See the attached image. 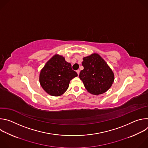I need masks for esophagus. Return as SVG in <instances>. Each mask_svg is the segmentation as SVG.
I'll return each mask as SVG.
<instances>
[{
  "mask_svg": "<svg viewBox=\"0 0 148 148\" xmlns=\"http://www.w3.org/2000/svg\"><path fill=\"white\" fill-rule=\"evenodd\" d=\"M77 73L78 75H79V70H77Z\"/></svg>",
  "mask_w": 148,
  "mask_h": 148,
  "instance_id": "1",
  "label": "esophagus"
}]
</instances>
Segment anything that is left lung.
<instances>
[{"label":"left lung","instance_id":"left-lung-1","mask_svg":"<svg viewBox=\"0 0 148 148\" xmlns=\"http://www.w3.org/2000/svg\"><path fill=\"white\" fill-rule=\"evenodd\" d=\"M84 69L79 77L87 90L94 95L102 94L110 88L114 75L101 57L96 53L83 58Z\"/></svg>","mask_w":148,"mask_h":148}]
</instances>
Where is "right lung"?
<instances>
[{"label":"right lung","instance_id":"1","mask_svg":"<svg viewBox=\"0 0 148 148\" xmlns=\"http://www.w3.org/2000/svg\"><path fill=\"white\" fill-rule=\"evenodd\" d=\"M78 75L70 63L61 56H54L40 74V83L44 90L52 96H60L68 89L70 81Z\"/></svg>","mask_w":148,"mask_h":148}]
</instances>
